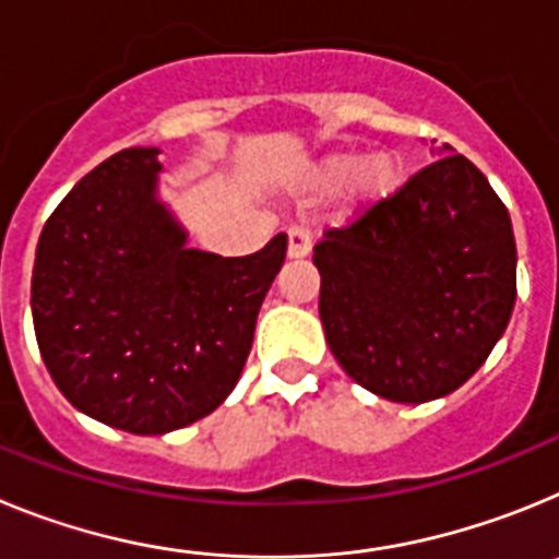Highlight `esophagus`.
Wrapping results in <instances>:
<instances>
[{
    "label": "esophagus",
    "instance_id": "esophagus-1",
    "mask_svg": "<svg viewBox=\"0 0 559 559\" xmlns=\"http://www.w3.org/2000/svg\"><path fill=\"white\" fill-rule=\"evenodd\" d=\"M310 246H313V231L308 224H296L288 229V257L299 260V257L310 254Z\"/></svg>",
    "mask_w": 559,
    "mask_h": 559
}]
</instances>
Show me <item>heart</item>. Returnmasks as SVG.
<instances>
[{"label": "heart", "instance_id": "heart-1", "mask_svg": "<svg viewBox=\"0 0 559 559\" xmlns=\"http://www.w3.org/2000/svg\"><path fill=\"white\" fill-rule=\"evenodd\" d=\"M406 181V165L397 153H333L316 170V187L322 192H338L344 187L353 190L358 206L378 204L400 190Z\"/></svg>", "mask_w": 559, "mask_h": 559}]
</instances>
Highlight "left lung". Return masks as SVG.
Returning a JSON list of instances; mask_svg holds the SVG:
<instances>
[{"label":"left lung","mask_w":559,"mask_h":559,"mask_svg":"<svg viewBox=\"0 0 559 559\" xmlns=\"http://www.w3.org/2000/svg\"><path fill=\"white\" fill-rule=\"evenodd\" d=\"M439 153L313 249L330 353L355 383L394 403L456 392L515 308L510 212L471 159L451 145Z\"/></svg>","instance_id":"8db88e82"}]
</instances>
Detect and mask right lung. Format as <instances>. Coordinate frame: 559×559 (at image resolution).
Listing matches in <instances>:
<instances>
[{"label": "right lung", "instance_id": "obj_1", "mask_svg": "<svg viewBox=\"0 0 559 559\" xmlns=\"http://www.w3.org/2000/svg\"><path fill=\"white\" fill-rule=\"evenodd\" d=\"M159 147H126L56 206L33 265V328L63 397L128 433H167L229 397L288 237L254 254L187 249L156 195Z\"/></svg>", "mask_w": 559, "mask_h": 559}]
</instances>
